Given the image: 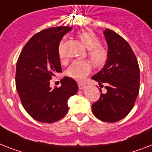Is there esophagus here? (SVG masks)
Listing matches in <instances>:
<instances>
[{
	"mask_svg": "<svg viewBox=\"0 0 152 152\" xmlns=\"http://www.w3.org/2000/svg\"><path fill=\"white\" fill-rule=\"evenodd\" d=\"M78 87H79V90H83V89L85 88L86 85H85L84 83H78Z\"/></svg>",
	"mask_w": 152,
	"mask_h": 152,
	"instance_id": "obj_1",
	"label": "esophagus"
}]
</instances>
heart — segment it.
<instances>
[{"instance_id":"heart-1","label":"heart","mask_w":152,"mask_h":152,"mask_svg":"<svg viewBox=\"0 0 152 152\" xmlns=\"http://www.w3.org/2000/svg\"><path fill=\"white\" fill-rule=\"evenodd\" d=\"M82 44L88 49V55L96 67H102L108 60V51L104 47L100 45L98 38L94 33L88 30L80 31L77 34ZM58 52L60 58H63V41L60 42ZM92 65L87 60L73 61L66 70V75L70 78L81 81L91 71Z\"/></svg>"}]
</instances>
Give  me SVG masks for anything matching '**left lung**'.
<instances>
[{
	"mask_svg": "<svg viewBox=\"0 0 152 152\" xmlns=\"http://www.w3.org/2000/svg\"><path fill=\"white\" fill-rule=\"evenodd\" d=\"M104 36L108 44V60L91 79L100 86L104 83L107 91L92 104V112L100 120L115 123L126 116L134 107L140 88V69L126 40L108 29Z\"/></svg>",
	"mask_w": 152,
	"mask_h": 152,
	"instance_id": "1",
	"label": "left lung"
}]
</instances>
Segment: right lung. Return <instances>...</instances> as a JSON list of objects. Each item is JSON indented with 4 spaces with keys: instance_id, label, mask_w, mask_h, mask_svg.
Masks as SVG:
<instances>
[{
    "instance_id": "add662e5",
    "label": "right lung",
    "mask_w": 152,
    "mask_h": 152,
    "mask_svg": "<svg viewBox=\"0 0 152 152\" xmlns=\"http://www.w3.org/2000/svg\"><path fill=\"white\" fill-rule=\"evenodd\" d=\"M72 29L58 26L42 30L27 42L18 57L16 90L25 110L40 123L63 118L69 109L68 100L78 91L77 83L67 76L61 79L60 87H50L52 76L61 72L59 43Z\"/></svg>"
}]
</instances>
